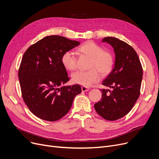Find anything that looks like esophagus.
Here are the masks:
<instances>
[{
	"label": "esophagus",
	"mask_w": 159,
	"mask_h": 159,
	"mask_svg": "<svg viewBox=\"0 0 159 159\" xmlns=\"http://www.w3.org/2000/svg\"><path fill=\"white\" fill-rule=\"evenodd\" d=\"M89 88H88V87H81V90L83 92H87V91H88V90H89Z\"/></svg>",
	"instance_id": "1"
}]
</instances>
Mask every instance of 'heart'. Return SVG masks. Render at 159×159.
Here are the masks:
<instances>
[{
    "mask_svg": "<svg viewBox=\"0 0 159 159\" xmlns=\"http://www.w3.org/2000/svg\"><path fill=\"white\" fill-rule=\"evenodd\" d=\"M78 51L91 58L89 70H78L72 74V81L84 87H90L100 79V73L106 75L113 65V57L109 52L96 43L88 41L78 48ZM61 63L66 70H74L77 67V58L71 51H66L61 57Z\"/></svg>",
    "mask_w": 159,
    "mask_h": 159,
    "instance_id": "1",
    "label": "heart"
}]
</instances>
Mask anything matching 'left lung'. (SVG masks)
Returning <instances> with one entry per match:
<instances>
[{"label":"left lung","instance_id":"8db88e82","mask_svg":"<svg viewBox=\"0 0 159 159\" xmlns=\"http://www.w3.org/2000/svg\"><path fill=\"white\" fill-rule=\"evenodd\" d=\"M102 42L109 44L115 54L113 69L102 82L112 90H100L102 98L94 109L104 119L114 121L126 115L138 100L142 68L137 52L127 43L112 37H105Z\"/></svg>","mask_w":159,"mask_h":159}]
</instances>
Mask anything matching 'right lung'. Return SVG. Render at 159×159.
Listing matches in <instances>:
<instances>
[{
	"label": "right lung",
	"mask_w": 159,
	"mask_h": 159,
	"mask_svg": "<svg viewBox=\"0 0 159 159\" xmlns=\"http://www.w3.org/2000/svg\"><path fill=\"white\" fill-rule=\"evenodd\" d=\"M79 44L62 36L50 35L25 52L18 76L23 100L36 116L50 122L61 119L70 109L74 97L81 93L78 85L62 86L69 78L61 57Z\"/></svg>",
	"instance_id": "obj_1"
}]
</instances>
